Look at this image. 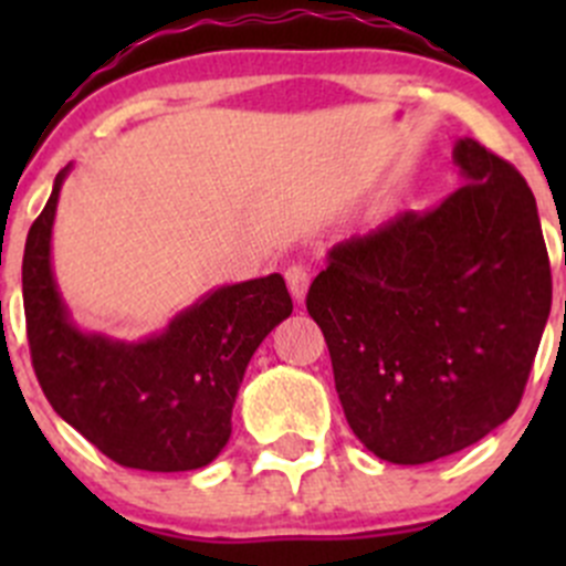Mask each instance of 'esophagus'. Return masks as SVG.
Segmentation results:
<instances>
[{
    "label": "esophagus",
    "mask_w": 566,
    "mask_h": 566,
    "mask_svg": "<svg viewBox=\"0 0 566 566\" xmlns=\"http://www.w3.org/2000/svg\"><path fill=\"white\" fill-rule=\"evenodd\" d=\"M284 279H287L290 295L301 304V301L306 298V290H310V271H306L304 265H290L287 271H284Z\"/></svg>",
    "instance_id": "34e87169"
}]
</instances>
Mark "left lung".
<instances>
[{
  "label": "left lung",
  "instance_id": "1",
  "mask_svg": "<svg viewBox=\"0 0 566 566\" xmlns=\"http://www.w3.org/2000/svg\"><path fill=\"white\" fill-rule=\"evenodd\" d=\"M454 164L458 191L336 243L306 295L347 424L397 465L504 424L551 315V260L523 175L468 136Z\"/></svg>",
  "mask_w": 566,
  "mask_h": 566
}]
</instances>
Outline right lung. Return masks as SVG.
Here are the masks:
<instances>
[{
	"label": "right lung",
	"instance_id": "right-lung-1",
	"mask_svg": "<svg viewBox=\"0 0 566 566\" xmlns=\"http://www.w3.org/2000/svg\"><path fill=\"white\" fill-rule=\"evenodd\" d=\"M65 167L30 227L21 265L32 367L51 408L98 452L139 471H193L219 458L260 342L290 317L279 273L227 284L145 342L76 328L51 271V227Z\"/></svg>",
	"mask_w": 566,
	"mask_h": 566
}]
</instances>
